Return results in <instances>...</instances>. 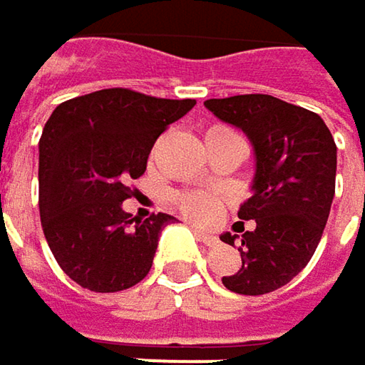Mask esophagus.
I'll list each match as a JSON object with an SVG mask.
<instances>
[{
	"instance_id": "34e87169",
	"label": "esophagus",
	"mask_w": 365,
	"mask_h": 365,
	"mask_svg": "<svg viewBox=\"0 0 365 365\" xmlns=\"http://www.w3.org/2000/svg\"><path fill=\"white\" fill-rule=\"evenodd\" d=\"M195 235H197V239L199 241H203L207 247H216L220 241H218V237H214V235H207L205 230H201V228H195Z\"/></svg>"
}]
</instances>
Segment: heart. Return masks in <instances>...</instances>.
<instances>
[{"instance_id": "1", "label": "heart", "mask_w": 365, "mask_h": 365, "mask_svg": "<svg viewBox=\"0 0 365 365\" xmlns=\"http://www.w3.org/2000/svg\"><path fill=\"white\" fill-rule=\"evenodd\" d=\"M224 130H230L226 126H210L205 137L207 135H218V133H224ZM178 207L180 212L191 218L193 222H199V224H212L220 218L222 207H224V199L216 193H210V191H185L178 195Z\"/></svg>"}]
</instances>
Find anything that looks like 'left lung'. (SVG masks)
<instances>
[{
    "instance_id": "left-lung-1",
    "label": "left lung",
    "mask_w": 365,
    "mask_h": 365,
    "mask_svg": "<svg viewBox=\"0 0 365 365\" xmlns=\"http://www.w3.org/2000/svg\"><path fill=\"white\" fill-rule=\"evenodd\" d=\"M205 108L249 137L255 151L253 195L220 241H241V268L222 276L239 295H266L284 287L307 266L330 214L336 178V145L324 120L272 95L207 99Z\"/></svg>"
}]
</instances>
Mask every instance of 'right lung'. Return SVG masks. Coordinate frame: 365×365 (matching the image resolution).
<instances>
[{"mask_svg": "<svg viewBox=\"0 0 365 365\" xmlns=\"http://www.w3.org/2000/svg\"><path fill=\"white\" fill-rule=\"evenodd\" d=\"M195 106L130 89H101L60 103L39 141V212L56 262L95 293L135 287L151 270L170 214L137 220L122 210L158 137Z\"/></svg>", "mask_w": 365, "mask_h": 365, "instance_id": "add662e5", "label": "right lung"}]
</instances>
